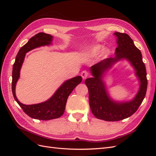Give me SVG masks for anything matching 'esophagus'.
<instances>
[{"mask_svg": "<svg viewBox=\"0 0 156 156\" xmlns=\"http://www.w3.org/2000/svg\"><path fill=\"white\" fill-rule=\"evenodd\" d=\"M88 75H89V73L87 72V71H86V70L83 71L82 73H81V77H82V78H83V79H86L87 77H88Z\"/></svg>", "mask_w": 156, "mask_h": 156, "instance_id": "esophagus-1", "label": "esophagus"}]
</instances>
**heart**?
Wrapping results in <instances>:
<instances>
[{
    "instance_id": "obj_1",
    "label": "heart",
    "mask_w": 156,
    "mask_h": 156,
    "mask_svg": "<svg viewBox=\"0 0 156 156\" xmlns=\"http://www.w3.org/2000/svg\"><path fill=\"white\" fill-rule=\"evenodd\" d=\"M100 48H101V47H100V46H95V47H94L93 48H92L91 49H89L88 51L84 52V55H85V56H92V55H94L96 54L98 52L100 51Z\"/></svg>"
}]
</instances>
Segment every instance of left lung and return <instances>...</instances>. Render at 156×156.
<instances>
[{"label": "left lung", "instance_id": "left-lung-1", "mask_svg": "<svg viewBox=\"0 0 156 156\" xmlns=\"http://www.w3.org/2000/svg\"><path fill=\"white\" fill-rule=\"evenodd\" d=\"M115 35L117 37L116 42L119 45L115 52L116 56L103 60L91 66L90 72L93 77L84 81L88 89L89 104L92 112L97 119L105 121H119L133 115L144 100L148 84L146 67L140 50L136 48L128 34L116 32ZM122 58L128 59L134 67L141 81V87L133 101L117 103L108 97L102 77L106 69Z\"/></svg>", "mask_w": 156, "mask_h": 156}]
</instances>
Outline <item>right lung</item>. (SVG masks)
Listing matches in <instances>:
<instances>
[{
  "instance_id": "obj_1",
  "label": "right lung",
  "mask_w": 156,
  "mask_h": 156,
  "mask_svg": "<svg viewBox=\"0 0 156 156\" xmlns=\"http://www.w3.org/2000/svg\"><path fill=\"white\" fill-rule=\"evenodd\" d=\"M53 36L44 32H40L36 34L23 45L19 51L16 56V61L13 66L12 90L15 100L23 111L32 119L49 120L62 116L65 111L68 98L73 90L82 81V77L77 76L68 80L62 84L54 95L49 100L34 105H25L19 101L15 93L16 84L20 77V72L25 54L30 50L40 46L49 45L51 44Z\"/></svg>"
}]
</instances>
